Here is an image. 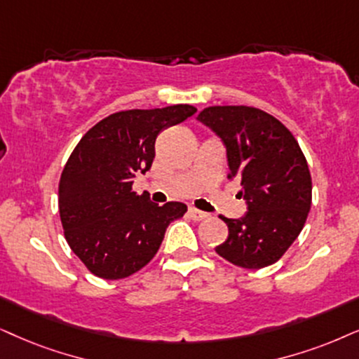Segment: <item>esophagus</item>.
Masks as SVG:
<instances>
[{"mask_svg": "<svg viewBox=\"0 0 359 359\" xmlns=\"http://www.w3.org/2000/svg\"><path fill=\"white\" fill-rule=\"evenodd\" d=\"M189 215H190V219L197 220V222L208 219V213L207 212H202V210H198V208H194V207L189 208Z\"/></svg>", "mask_w": 359, "mask_h": 359, "instance_id": "34e87169", "label": "esophagus"}]
</instances>
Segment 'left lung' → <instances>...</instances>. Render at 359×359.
Masks as SVG:
<instances>
[{
  "label": "left lung",
  "instance_id": "left-lung-1",
  "mask_svg": "<svg viewBox=\"0 0 359 359\" xmlns=\"http://www.w3.org/2000/svg\"><path fill=\"white\" fill-rule=\"evenodd\" d=\"M197 119L219 135L229 177L242 180L247 212L222 217L229 237L215 252L242 269L275 263L300 235L311 207V175L293 134L273 116L248 106H213Z\"/></svg>",
  "mask_w": 359,
  "mask_h": 359
}]
</instances>
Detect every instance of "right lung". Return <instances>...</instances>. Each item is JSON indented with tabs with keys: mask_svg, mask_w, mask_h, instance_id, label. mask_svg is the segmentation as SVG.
Segmentation results:
<instances>
[{
	"mask_svg": "<svg viewBox=\"0 0 359 359\" xmlns=\"http://www.w3.org/2000/svg\"><path fill=\"white\" fill-rule=\"evenodd\" d=\"M197 109L177 104L111 114L84 134L59 180V215L71 250L90 273L119 280L146 266L170 222L187 205L158 207L133 190L137 172L151 169L156 139Z\"/></svg>",
	"mask_w": 359,
	"mask_h": 359,
	"instance_id": "1",
	"label": "right lung"
}]
</instances>
